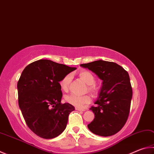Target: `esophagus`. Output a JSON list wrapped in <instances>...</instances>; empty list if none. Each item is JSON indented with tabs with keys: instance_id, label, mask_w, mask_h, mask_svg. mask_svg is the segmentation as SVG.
<instances>
[{
	"instance_id": "34e87169",
	"label": "esophagus",
	"mask_w": 154,
	"mask_h": 154,
	"mask_svg": "<svg viewBox=\"0 0 154 154\" xmlns=\"http://www.w3.org/2000/svg\"><path fill=\"white\" fill-rule=\"evenodd\" d=\"M75 110H79V111H85V109L82 108H79V107H76V108H75Z\"/></svg>"
}]
</instances>
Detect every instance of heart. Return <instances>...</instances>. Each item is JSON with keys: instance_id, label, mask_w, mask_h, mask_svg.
<instances>
[{"instance_id": "b5f03b06", "label": "heart", "mask_w": 154, "mask_h": 154, "mask_svg": "<svg viewBox=\"0 0 154 154\" xmlns=\"http://www.w3.org/2000/svg\"><path fill=\"white\" fill-rule=\"evenodd\" d=\"M79 76L87 85H88V88L89 91L92 93H96L98 91L97 87L94 84L95 83V77L91 72L88 71H80L79 72ZM71 80V75L68 74L65 75L62 79L60 81L59 85L60 89L64 91H67L69 87V83ZM91 96L89 95H84V96H78L76 94H71L66 96L65 100L69 104L72 106H76V107H82L83 105L88 104L91 102Z\"/></svg>"}]
</instances>
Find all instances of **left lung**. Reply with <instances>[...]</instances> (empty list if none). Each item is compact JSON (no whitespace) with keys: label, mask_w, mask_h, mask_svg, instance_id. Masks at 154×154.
<instances>
[{"label":"left lung","mask_w":154,"mask_h":154,"mask_svg":"<svg viewBox=\"0 0 154 154\" xmlns=\"http://www.w3.org/2000/svg\"><path fill=\"white\" fill-rule=\"evenodd\" d=\"M88 69L102 80L99 97L91 106L95 118L88 127L97 135L108 137L124 127L129 114L133 96L128 72L118 64L96 60L80 65Z\"/></svg>","instance_id":"obj_1"}]
</instances>
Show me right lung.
<instances>
[{
	"mask_svg": "<svg viewBox=\"0 0 154 154\" xmlns=\"http://www.w3.org/2000/svg\"><path fill=\"white\" fill-rule=\"evenodd\" d=\"M75 67L41 59L27 65L17 83L18 102L26 124L38 136L53 139L67 125L73 106L61 104L60 81Z\"/></svg>",
	"mask_w": 154,
	"mask_h": 154,
	"instance_id": "right-lung-1",
	"label": "right lung"
}]
</instances>
